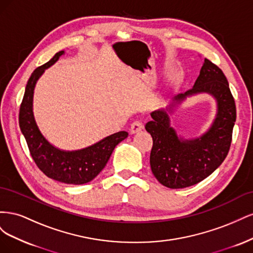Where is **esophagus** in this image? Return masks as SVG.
I'll list each match as a JSON object with an SVG mask.
<instances>
[{"label": "esophagus", "mask_w": 253, "mask_h": 253, "mask_svg": "<svg viewBox=\"0 0 253 253\" xmlns=\"http://www.w3.org/2000/svg\"><path fill=\"white\" fill-rule=\"evenodd\" d=\"M142 128H143V125L141 124V121L136 120L131 125V128H129V132H131V134H135V133L140 132Z\"/></svg>", "instance_id": "obj_1"}]
</instances>
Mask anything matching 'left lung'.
Listing matches in <instances>:
<instances>
[{
	"label": "left lung",
	"mask_w": 253,
	"mask_h": 253,
	"mask_svg": "<svg viewBox=\"0 0 253 253\" xmlns=\"http://www.w3.org/2000/svg\"><path fill=\"white\" fill-rule=\"evenodd\" d=\"M206 92L217 101L216 119L198 139L185 140L169 125L172 108L187 96ZM145 129L153 138L150 155L152 173L165 187L181 189L196 185L224 162L232 140L236 109L229 83L220 68L205 59L193 87L176 95L166 109L151 113Z\"/></svg>",
	"instance_id": "8db88e82"
}]
</instances>
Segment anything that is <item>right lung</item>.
Returning <instances> with one entry per match:
<instances>
[{"mask_svg":"<svg viewBox=\"0 0 253 253\" xmlns=\"http://www.w3.org/2000/svg\"><path fill=\"white\" fill-rule=\"evenodd\" d=\"M63 53L64 50L57 52L47 63L36 68L30 76L20 106L19 125L30 155L47 177L67 185H83L93 180L103 170L115 147L128 134L126 131L115 133L87 148L76 151H64L53 147L42 135L33 111L35 86L44 71L55 64Z\"/></svg>","mask_w":253,"mask_h":253,"instance_id":"1","label":"right lung"}]
</instances>
